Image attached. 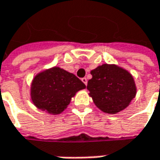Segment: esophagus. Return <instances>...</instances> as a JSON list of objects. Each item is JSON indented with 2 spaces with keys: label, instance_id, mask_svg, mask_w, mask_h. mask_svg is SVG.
<instances>
[{
  "label": "esophagus",
  "instance_id": "obj_1",
  "mask_svg": "<svg viewBox=\"0 0 160 160\" xmlns=\"http://www.w3.org/2000/svg\"><path fill=\"white\" fill-rule=\"evenodd\" d=\"M82 82H83V83H84V84L86 85V84H87V78H86V77L82 78Z\"/></svg>",
  "mask_w": 160,
  "mask_h": 160
}]
</instances>
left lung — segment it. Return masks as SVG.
<instances>
[{
    "label": "left lung",
    "mask_w": 160,
    "mask_h": 160,
    "mask_svg": "<svg viewBox=\"0 0 160 160\" xmlns=\"http://www.w3.org/2000/svg\"><path fill=\"white\" fill-rule=\"evenodd\" d=\"M89 95L96 107L109 114H116L128 107L136 96L137 87L132 75L114 64H103L91 71Z\"/></svg>",
    "instance_id": "8db88e82"
}]
</instances>
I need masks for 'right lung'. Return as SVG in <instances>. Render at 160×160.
Here are the masks:
<instances>
[{
    "mask_svg": "<svg viewBox=\"0 0 160 160\" xmlns=\"http://www.w3.org/2000/svg\"><path fill=\"white\" fill-rule=\"evenodd\" d=\"M85 84L74 74L59 67L45 69L33 77L30 100L38 109L52 115L63 112L76 92Z\"/></svg>",
    "mask_w": 160,
    "mask_h": 160,
    "instance_id": "1",
    "label": "right lung"
}]
</instances>
